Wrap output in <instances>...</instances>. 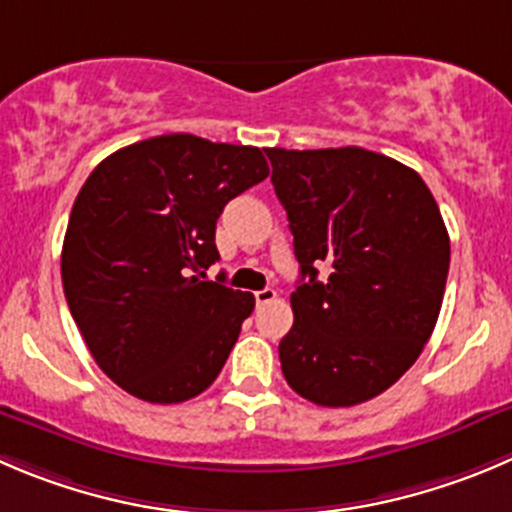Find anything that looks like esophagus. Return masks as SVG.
Returning <instances> with one entry per match:
<instances>
[{
    "label": "esophagus",
    "instance_id": "34e87169",
    "mask_svg": "<svg viewBox=\"0 0 512 512\" xmlns=\"http://www.w3.org/2000/svg\"><path fill=\"white\" fill-rule=\"evenodd\" d=\"M256 304L259 306H264V304H271V301L276 299V291L274 289H261V291H256Z\"/></svg>",
    "mask_w": 512,
    "mask_h": 512
}]
</instances>
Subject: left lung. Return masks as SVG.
Returning <instances> with one entry per match:
<instances>
[{
    "mask_svg": "<svg viewBox=\"0 0 512 512\" xmlns=\"http://www.w3.org/2000/svg\"><path fill=\"white\" fill-rule=\"evenodd\" d=\"M266 155L301 271L281 372L314 405H362L417 362L435 329L445 221L425 180L387 155L354 145Z\"/></svg>",
    "mask_w": 512,
    "mask_h": 512,
    "instance_id": "8db88e82",
    "label": "left lung"
}]
</instances>
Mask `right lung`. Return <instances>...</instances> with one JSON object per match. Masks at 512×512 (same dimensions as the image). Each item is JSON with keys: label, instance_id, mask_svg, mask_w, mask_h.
Wrapping results in <instances>:
<instances>
[{"label": "right lung", "instance_id": "add662e5", "mask_svg": "<svg viewBox=\"0 0 512 512\" xmlns=\"http://www.w3.org/2000/svg\"><path fill=\"white\" fill-rule=\"evenodd\" d=\"M266 175L259 148L173 133L120 148L85 180L62 286L92 359L128 394L178 405L218 377L256 301L208 281L216 221Z\"/></svg>", "mask_w": 512, "mask_h": 512}]
</instances>
